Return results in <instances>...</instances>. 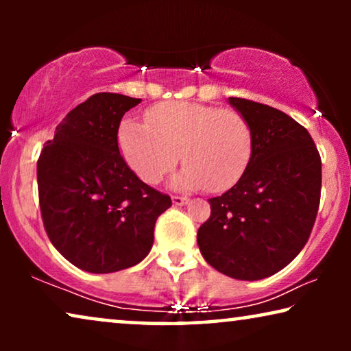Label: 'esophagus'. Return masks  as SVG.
Listing matches in <instances>:
<instances>
[{
  "instance_id": "obj_1",
  "label": "esophagus",
  "mask_w": 351,
  "mask_h": 351,
  "mask_svg": "<svg viewBox=\"0 0 351 351\" xmlns=\"http://www.w3.org/2000/svg\"><path fill=\"white\" fill-rule=\"evenodd\" d=\"M172 203H174L176 206H184V204L189 203V198H186V196L174 195V196H172Z\"/></svg>"
}]
</instances>
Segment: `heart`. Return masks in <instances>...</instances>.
<instances>
[{
    "mask_svg": "<svg viewBox=\"0 0 351 351\" xmlns=\"http://www.w3.org/2000/svg\"><path fill=\"white\" fill-rule=\"evenodd\" d=\"M145 118L147 124L123 121L118 142L129 167L147 184L161 182L180 153L185 166L176 186L222 191L241 179L251 161L252 126L238 110L165 102L148 110Z\"/></svg>",
    "mask_w": 351,
    "mask_h": 351,
    "instance_id": "heart-1",
    "label": "heart"
}]
</instances>
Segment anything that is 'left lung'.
I'll return each mask as SVG.
<instances>
[{"label": "left lung", "instance_id": "8db88e82", "mask_svg": "<svg viewBox=\"0 0 351 351\" xmlns=\"http://www.w3.org/2000/svg\"><path fill=\"white\" fill-rule=\"evenodd\" d=\"M254 132L251 161L237 184L208 199L198 228L204 261L223 275L256 281L294 261L308 241L321 198V156L308 131L281 110L230 97Z\"/></svg>", "mask_w": 351, "mask_h": 351}]
</instances>
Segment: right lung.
<instances>
[{
    "label": "right lung",
    "mask_w": 351,
    "mask_h": 351,
    "mask_svg": "<svg viewBox=\"0 0 351 351\" xmlns=\"http://www.w3.org/2000/svg\"><path fill=\"white\" fill-rule=\"evenodd\" d=\"M141 99L90 95L56 128L38 158L41 219L54 247L89 273H113L145 258L171 196L142 182L118 147L123 114Z\"/></svg>",
    "instance_id": "obj_1"
}]
</instances>
